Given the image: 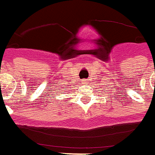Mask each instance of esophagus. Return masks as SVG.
Returning <instances> with one entry per match:
<instances>
[{
	"label": "esophagus",
	"mask_w": 155,
	"mask_h": 155,
	"mask_svg": "<svg viewBox=\"0 0 155 155\" xmlns=\"http://www.w3.org/2000/svg\"><path fill=\"white\" fill-rule=\"evenodd\" d=\"M88 82H89V80L88 79H87V80H85V81H84V84H87Z\"/></svg>",
	"instance_id": "esophagus-1"
}]
</instances>
